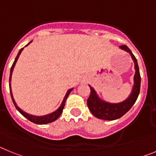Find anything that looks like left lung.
I'll return each mask as SVG.
<instances>
[{
  "label": "left lung",
  "instance_id": "1",
  "mask_svg": "<svg viewBox=\"0 0 156 156\" xmlns=\"http://www.w3.org/2000/svg\"><path fill=\"white\" fill-rule=\"evenodd\" d=\"M119 48L128 52L134 62L135 74L133 76V86L131 93L126 100L119 103H109L101 99L94 89L89 85L90 88V94L87 99L88 108L95 117L101 119L115 120L119 119L131 108L135 101H137L140 93V76L137 59L127 46L122 45L119 47Z\"/></svg>",
  "mask_w": 156,
  "mask_h": 156
}]
</instances>
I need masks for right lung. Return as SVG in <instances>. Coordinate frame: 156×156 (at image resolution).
<instances>
[{
    "label": "right lung",
    "mask_w": 156,
    "mask_h": 156,
    "mask_svg": "<svg viewBox=\"0 0 156 156\" xmlns=\"http://www.w3.org/2000/svg\"><path fill=\"white\" fill-rule=\"evenodd\" d=\"M31 42L32 41H30L28 44H27L26 46H28V45L30 44ZM23 48H21V49H20V51H19V53H18L17 56H16V59H15V61H14L13 64H12V68H11V71H10V77H9V88H10V94H11V96H12V101H13L14 105H15V106H16V109H17L18 111H19V112H20V113L23 115V116L26 117L27 119H29V120L31 121V122H34V123H36V124H41H41H47V123H49V122H54V121H55L56 119H57L60 116V115H61L62 112L63 108H64V107H65V103H66V99H67V98H68V96H69V94H70V92L73 90V88H71V89L68 90V91H67L66 94L65 95L64 99H63L62 102L60 107H59V108H58L56 111L53 112H51V113L48 114V115H41V116H37V115H30V114L27 113V112H26L23 111V110L19 108V107H18L17 105H16V101H15V99H14L13 95H12V87H11V83L10 82H11V80H12V72H13V69H14V67H15V66H16V62H17L18 58H19V55H20L21 52L23 51Z\"/></svg>",
    "instance_id": "add662e5"
}]
</instances>
